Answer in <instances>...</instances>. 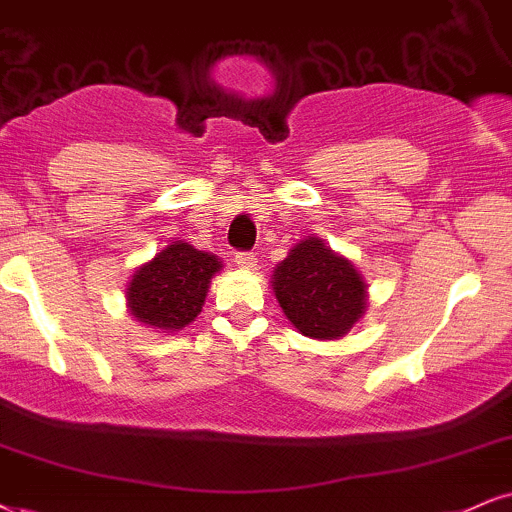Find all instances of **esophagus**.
I'll list each match as a JSON object with an SVG mask.
<instances>
[{
  "label": "esophagus",
  "instance_id": "obj_1",
  "mask_svg": "<svg viewBox=\"0 0 512 512\" xmlns=\"http://www.w3.org/2000/svg\"><path fill=\"white\" fill-rule=\"evenodd\" d=\"M235 263L244 270H254L258 266V258H256V254H251V251H237Z\"/></svg>",
  "mask_w": 512,
  "mask_h": 512
}]
</instances>
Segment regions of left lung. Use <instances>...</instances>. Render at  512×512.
Returning a JSON list of instances; mask_svg holds the SVG:
<instances>
[{"label": "left lung", "mask_w": 512, "mask_h": 512, "mask_svg": "<svg viewBox=\"0 0 512 512\" xmlns=\"http://www.w3.org/2000/svg\"><path fill=\"white\" fill-rule=\"evenodd\" d=\"M368 285L323 239L308 237L273 270V292L296 330L313 339H339L363 318Z\"/></svg>", "instance_id": "1"}]
</instances>
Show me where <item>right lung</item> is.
Masks as SVG:
<instances>
[{
  "instance_id": "1",
  "label": "right lung",
  "mask_w": 512,
  "mask_h": 512,
  "mask_svg": "<svg viewBox=\"0 0 512 512\" xmlns=\"http://www.w3.org/2000/svg\"><path fill=\"white\" fill-rule=\"evenodd\" d=\"M223 268L218 256L187 242L168 244L135 270L128 285V308L154 330L178 332L201 313L211 277Z\"/></svg>"
}]
</instances>
